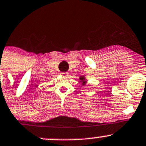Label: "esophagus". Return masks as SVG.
<instances>
[{"mask_svg":"<svg viewBox=\"0 0 146 146\" xmlns=\"http://www.w3.org/2000/svg\"><path fill=\"white\" fill-rule=\"evenodd\" d=\"M61 75L64 77H67L68 76V73H66V72H63V73H61Z\"/></svg>","mask_w":146,"mask_h":146,"instance_id":"esophagus-1","label":"esophagus"}]
</instances>
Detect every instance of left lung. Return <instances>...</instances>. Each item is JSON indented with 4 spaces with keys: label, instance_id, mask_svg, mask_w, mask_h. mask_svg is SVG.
<instances>
[{
    "label": "left lung",
    "instance_id": "8db88e82",
    "mask_svg": "<svg viewBox=\"0 0 146 146\" xmlns=\"http://www.w3.org/2000/svg\"><path fill=\"white\" fill-rule=\"evenodd\" d=\"M79 79L80 80L82 81V86L86 85V78H85V77H84V76H80V77Z\"/></svg>",
    "mask_w": 146,
    "mask_h": 146
}]
</instances>
